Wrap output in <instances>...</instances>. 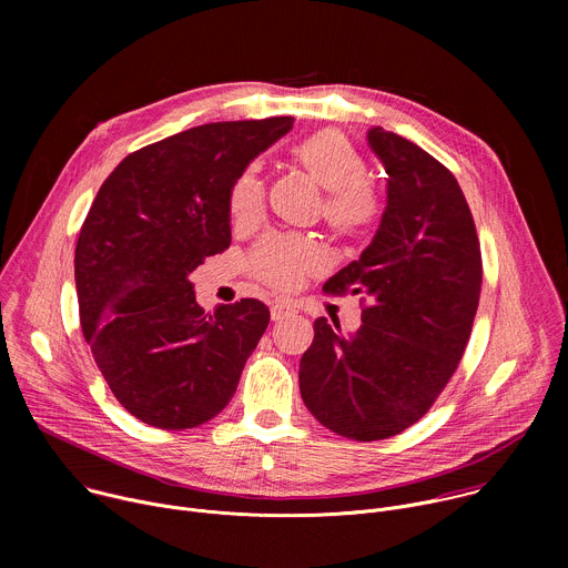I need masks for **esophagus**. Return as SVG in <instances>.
Masks as SVG:
<instances>
[{"label": "esophagus", "mask_w": 568, "mask_h": 568, "mask_svg": "<svg viewBox=\"0 0 568 568\" xmlns=\"http://www.w3.org/2000/svg\"><path fill=\"white\" fill-rule=\"evenodd\" d=\"M294 312V307L287 301H276L272 303V321H281L285 316H290Z\"/></svg>", "instance_id": "1"}]
</instances>
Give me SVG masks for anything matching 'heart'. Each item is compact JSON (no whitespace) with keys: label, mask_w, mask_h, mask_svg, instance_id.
<instances>
[{"label":"heart","mask_w":568,"mask_h":568,"mask_svg":"<svg viewBox=\"0 0 568 568\" xmlns=\"http://www.w3.org/2000/svg\"><path fill=\"white\" fill-rule=\"evenodd\" d=\"M296 164L323 189L321 217L342 240L366 235L382 215V202L368 184V164L351 139L337 130H318L290 150ZM229 215L252 224L265 209V182L254 166L242 171L229 189ZM326 263L314 240L294 233H267L250 252V272L274 290H294Z\"/></svg>","instance_id":"heart-1"}]
</instances>
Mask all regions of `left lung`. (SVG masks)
I'll return each instance as SVG.
<instances>
[{"mask_svg": "<svg viewBox=\"0 0 568 568\" xmlns=\"http://www.w3.org/2000/svg\"><path fill=\"white\" fill-rule=\"evenodd\" d=\"M386 171V209L359 261L323 292L364 294L362 326L314 321L298 364L310 414L351 440H384L416 425L447 386L467 348L483 263L456 178L399 134L368 130Z\"/></svg>", "mask_w": 568, "mask_h": 568, "instance_id": "1", "label": "left lung"}]
</instances>
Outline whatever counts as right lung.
<instances>
[{"mask_svg": "<svg viewBox=\"0 0 568 568\" xmlns=\"http://www.w3.org/2000/svg\"><path fill=\"white\" fill-rule=\"evenodd\" d=\"M292 123H206L150 143L112 171L80 226V328L114 397L150 427L215 418L267 328L258 298L206 314L189 274L229 247L233 180Z\"/></svg>", "mask_w": 568, "mask_h": 568, "instance_id": "right-lung-1", "label": "right lung"}]
</instances>
